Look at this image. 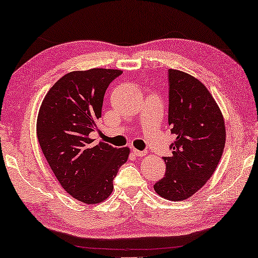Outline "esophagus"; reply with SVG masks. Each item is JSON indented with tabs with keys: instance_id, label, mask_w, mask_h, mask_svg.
I'll list each match as a JSON object with an SVG mask.
<instances>
[{
	"instance_id": "1",
	"label": "esophagus",
	"mask_w": 258,
	"mask_h": 258,
	"mask_svg": "<svg viewBox=\"0 0 258 258\" xmlns=\"http://www.w3.org/2000/svg\"><path fill=\"white\" fill-rule=\"evenodd\" d=\"M132 151L134 153V155H136V156H138V157L146 156V151H140V150H138V149H133Z\"/></svg>"
}]
</instances>
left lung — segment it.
<instances>
[{
	"instance_id": "1",
	"label": "left lung",
	"mask_w": 258,
	"mask_h": 258,
	"mask_svg": "<svg viewBox=\"0 0 258 258\" xmlns=\"http://www.w3.org/2000/svg\"><path fill=\"white\" fill-rule=\"evenodd\" d=\"M169 125L175 140L164 157L165 175L154 185L170 201L193 196L211 178L222 158L226 130L223 113L208 88L186 72L169 70Z\"/></svg>"
}]
</instances>
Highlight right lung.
Segmentation results:
<instances>
[{
	"mask_svg": "<svg viewBox=\"0 0 258 258\" xmlns=\"http://www.w3.org/2000/svg\"><path fill=\"white\" fill-rule=\"evenodd\" d=\"M121 70L72 71L49 89L41 103L36 136L57 180L73 199L86 204L103 202L112 193L118 169L130 148L94 144L104 93Z\"/></svg>",
	"mask_w": 258,
	"mask_h": 258,
	"instance_id": "right-lung-1",
	"label": "right lung"
}]
</instances>
